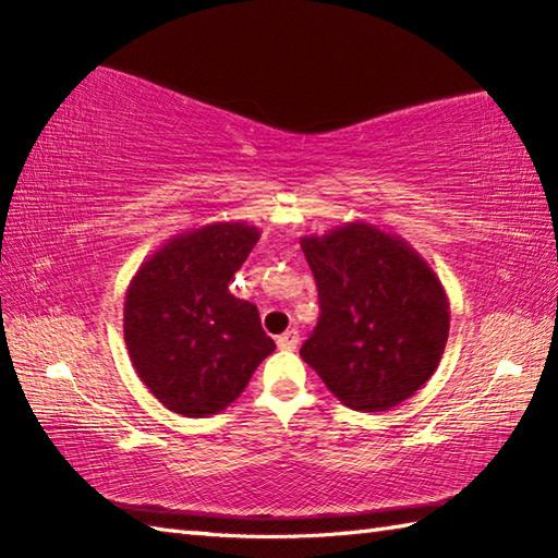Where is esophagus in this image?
<instances>
[{"label": "esophagus", "instance_id": "34e87169", "mask_svg": "<svg viewBox=\"0 0 558 558\" xmlns=\"http://www.w3.org/2000/svg\"><path fill=\"white\" fill-rule=\"evenodd\" d=\"M298 345H300L298 328H290V330H286V333H282V336H278V348H280V350H294Z\"/></svg>", "mask_w": 558, "mask_h": 558}]
</instances>
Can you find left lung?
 <instances>
[{
  "mask_svg": "<svg viewBox=\"0 0 558 558\" xmlns=\"http://www.w3.org/2000/svg\"><path fill=\"white\" fill-rule=\"evenodd\" d=\"M300 244L322 306L302 360L352 410L384 412L417 393L441 362L450 328L432 266L402 236L362 220Z\"/></svg>",
  "mask_w": 558,
  "mask_h": 558,
  "instance_id": "obj_1",
  "label": "left lung"
}]
</instances>
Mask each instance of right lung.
Segmentation results:
<instances>
[{
    "instance_id": "add662e5",
    "label": "right lung",
    "mask_w": 558,
    "mask_h": 558,
    "mask_svg": "<svg viewBox=\"0 0 558 558\" xmlns=\"http://www.w3.org/2000/svg\"><path fill=\"white\" fill-rule=\"evenodd\" d=\"M258 236L246 222H210L174 234L129 282V357L150 393L177 414L222 412L276 350L256 304L228 290Z\"/></svg>"
}]
</instances>
